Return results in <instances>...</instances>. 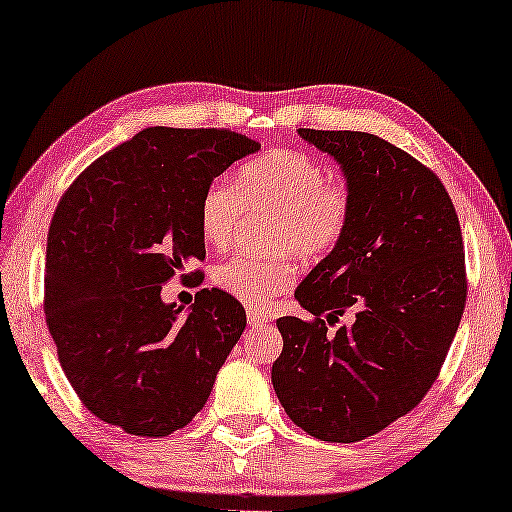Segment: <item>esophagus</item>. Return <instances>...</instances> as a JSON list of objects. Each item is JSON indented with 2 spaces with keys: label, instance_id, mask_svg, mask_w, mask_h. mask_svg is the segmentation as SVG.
<instances>
[{
  "label": "esophagus",
  "instance_id": "obj_1",
  "mask_svg": "<svg viewBox=\"0 0 512 512\" xmlns=\"http://www.w3.org/2000/svg\"><path fill=\"white\" fill-rule=\"evenodd\" d=\"M247 321H249L251 328L265 326V324H268V314H263L261 310H254V307H249V310H247Z\"/></svg>",
  "mask_w": 512,
  "mask_h": 512
}]
</instances>
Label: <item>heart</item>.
I'll return each instance as SVG.
<instances>
[{
    "label": "heart",
    "instance_id": "obj_1",
    "mask_svg": "<svg viewBox=\"0 0 512 512\" xmlns=\"http://www.w3.org/2000/svg\"><path fill=\"white\" fill-rule=\"evenodd\" d=\"M244 207L277 212L272 247L279 251L230 256L214 265L212 282L256 307L293 284L291 251L303 261H319L338 247L352 219V188L331 179L326 165L303 151H272L244 165L235 186L212 181L205 188L198 205L202 240L226 249Z\"/></svg>",
    "mask_w": 512,
    "mask_h": 512
}]
</instances>
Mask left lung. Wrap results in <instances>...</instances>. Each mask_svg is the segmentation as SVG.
<instances>
[{"instance_id":"1","label":"left lung","mask_w":512,"mask_h":512,"mask_svg":"<svg viewBox=\"0 0 512 512\" xmlns=\"http://www.w3.org/2000/svg\"><path fill=\"white\" fill-rule=\"evenodd\" d=\"M298 132L340 163L352 219L296 289L312 319H277L272 387L305 433L356 443L438 380L466 307L464 240L443 181L410 153L370 132Z\"/></svg>"}]
</instances>
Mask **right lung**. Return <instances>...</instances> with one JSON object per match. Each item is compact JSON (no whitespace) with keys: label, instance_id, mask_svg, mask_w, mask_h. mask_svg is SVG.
<instances>
[{"label":"right lung","instance_id":"add662e5","mask_svg":"<svg viewBox=\"0 0 512 512\" xmlns=\"http://www.w3.org/2000/svg\"><path fill=\"white\" fill-rule=\"evenodd\" d=\"M258 149L223 128H146L62 193L46 244V326L69 384L102 422L160 438L205 408L247 312L230 293L200 289L181 317L160 289L205 261V188Z\"/></svg>","mask_w":512,"mask_h":512}]
</instances>
